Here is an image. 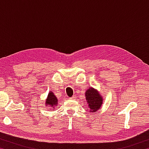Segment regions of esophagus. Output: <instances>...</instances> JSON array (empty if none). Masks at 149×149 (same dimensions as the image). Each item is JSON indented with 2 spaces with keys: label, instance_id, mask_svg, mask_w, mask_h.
<instances>
[{
  "label": "esophagus",
  "instance_id": "esophagus-1",
  "mask_svg": "<svg viewBox=\"0 0 149 149\" xmlns=\"http://www.w3.org/2000/svg\"><path fill=\"white\" fill-rule=\"evenodd\" d=\"M75 96H72V97H70V99H71V100H75Z\"/></svg>",
  "mask_w": 149,
  "mask_h": 149
}]
</instances>
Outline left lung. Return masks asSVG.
Listing matches in <instances>:
<instances>
[{"label": "left lung", "mask_w": 149, "mask_h": 149, "mask_svg": "<svg viewBox=\"0 0 149 149\" xmlns=\"http://www.w3.org/2000/svg\"><path fill=\"white\" fill-rule=\"evenodd\" d=\"M85 97L87 103L89 104L90 112H95L98 109L100 108L102 104V97L100 95L97 91L90 87V89L85 92Z\"/></svg>", "instance_id": "8db88e82"}]
</instances>
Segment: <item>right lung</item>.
<instances>
[{
	"label": "right lung",
	"instance_id": "add662e5",
	"mask_svg": "<svg viewBox=\"0 0 149 149\" xmlns=\"http://www.w3.org/2000/svg\"><path fill=\"white\" fill-rule=\"evenodd\" d=\"M57 102H58V99L56 97L53 93L50 92L48 95L47 99L46 100V104L49 107H54V106L57 105Z\"/></svg>",
	"mask_w": 149,
	"mask_h": 149
}]
</instances>
